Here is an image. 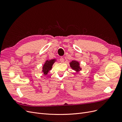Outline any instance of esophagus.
Wrapping results in <instances>:
<instances>
[{
	"label": "esophagus",
	"instance_id": "34e87169",
	"mask_svg": "<svg viewBox=\"0 0 122 122\" xmlns=\"http://www.w3.org/2000/svg\"><path fill=\"white\" fill-rule=\"evenodd\" d=\"M60 61L61 62H64V59L63 57H61L60 58Z\"/></svg>",
	"mask_w": 122,
	"mask_h": 122
}]
</instances>
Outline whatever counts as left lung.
<instances>
[{"label":"left lung","instance_id":"obj_1","mask_svg":"<svg viewBox=\"0 0 122 122\" xmlns=\"http://www.w3.org/2000/svg\"><path fill=\"white\" fill-rule=\"evenodd\" d=\"M70 65L71 68L77 72H79L81 70V68L80 67V64L79 62L76 61H72L71 62H70Z\"/></svg>","mask_w":122,"mask_h":122}]
</instances>
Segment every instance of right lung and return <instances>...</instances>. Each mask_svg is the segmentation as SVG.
Masks as SVG:
<instances>
[{
    "label": "right lung",
    "instance_id": "obj_1",
    "mask_svg": "<svg viewBox=\"0 0 122 122\" xmlns=\"http://www.w3.org/2000/svg\"><path fill=\"white\" fill-rule=\"evenodd\" d=\"M56 61L55 59H53V60H47L45 64L43 66V70H42V72L44 75H47L48 73L49 72L50 70L52 69V65Z\"/></svg>",
    "mask_w": 122,
    "mask_h": 122
}]
</instances>
